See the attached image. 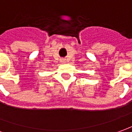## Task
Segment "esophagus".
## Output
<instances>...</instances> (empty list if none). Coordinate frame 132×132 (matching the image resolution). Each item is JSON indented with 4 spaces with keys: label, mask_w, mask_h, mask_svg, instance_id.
<instances>
[{
    "label": "esophagus",
    "mask_w": 132,
    "mask_h": 132,
    "mask_svg": "<svg viewBox=\"0 0 132 132\" xmlns=\"http://www.w3.org/2000/svg\"><path fill=\"white\" fill-rule=\"evenodd\" d=\"M61 61L62 63H65L66 62V60H65V59H61Z\"/></svg>",
    "instance_id": "1"
}]
</instances>
